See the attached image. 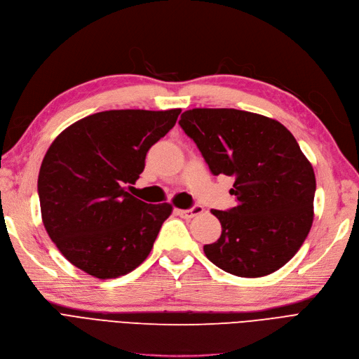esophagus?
I'll return each mask as SVG.
<instances>
[{"mask_svg": "<svg viewBox=\"0 0 359 359\" xmlns=\"http://www.w3.org/2000/svg\"><path fill=\"white\" fill-rule=\"evenodd\" d=\"M202 212H203V206L202 205H197V203H194L189 209H178V211H177V214L180 217H182V218H193L196 215H201Z\"/></svg>", "mask_w": 359, "mask_h": 359, "instance_id": "obj_1", "label": "esophagus"}]
</instances>
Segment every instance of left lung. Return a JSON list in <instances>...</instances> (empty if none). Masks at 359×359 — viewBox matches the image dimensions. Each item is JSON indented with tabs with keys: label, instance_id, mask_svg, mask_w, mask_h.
<instances>
[{
	"label": "left lung",
	"instance_id": "obj_1",
	"mask_svg": "<svg viewBox=\"0 0 359 359\" xmlns=\"http://www.w3.org/2000/svg\"><path fill=\"white\" fill-rule=\"evenodd\" d=\"M214 175L234 177L238 205L212 214L221 236L203 246L227 273L259 278L287 264L313 222L316 180L292 133L279 121L234 108H194L181 114Z\"/></svg>",
	"mask_w": 359,
	"mask_h": 359
}]
</instances>
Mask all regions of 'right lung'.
Wrapping results in <instances>:
<instances>
[{"label": "right lung", "mask_w": 359, "mask_h": 359, "mask_svg": "<svg viewBox=\"0 0 359 359\" xmlns=\"http://www.w3.org/2000/svg\"><path fill=\"white\" fill-rule=\"evenodd\" d=\"M181 109H111L84 117L48 148L39 175L43 224L71 264L111 279L150 254L169 203L151 205L126 187L145 156L175 126Z\"/></svg>", "instance_id": "1"}]
</instances>
